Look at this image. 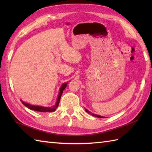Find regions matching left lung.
Segmentation results:
<instances>
[{"mask_svg":"<svg viewBox=\"0 0 152 152\" xmlns=\"http://www.w3.org/2000/svg\"><path fill=\"white\" fill-rule=\"evenodd\" d=\"M85 110H86V112H88V114H90L91 115H92L93 116H95V117H96V118H104V117H103V116H101V115H96V114H92V113H91V112H89V111L88 110H87L86 108H85Z\"/></svg>","mask_w":152,"mask_h":152,"instance_id":"1","label":"left lung"}]
</instances>
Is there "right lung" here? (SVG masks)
Masks as SVG:
<instances>
[{"label":"right lung","mask_w":152,"mask_h":152,"mask_svg":"<svg viewBox=\"0 0 152 152\" xmlns=\"http://www.w3.org/2000/svg\"><path fill=\"white\" fill-rule=\"evenodd\" d=\"M67 85V83H63L62 85V86L61 87L60 90H59V95H58V98L57 100V102H56V104L55 106H53V107H44V106H34V105H31L30 104H28V103L25 102L23 101H22V103L25 106H27V108H28L31 110H35V111H38V112H54L56 110V108L58 107V106H59V101H60V99L61 97V95H62V93L63 92V90L66 88Z\"/></svg>","instance_id":"obj_1"}]
</instances>
